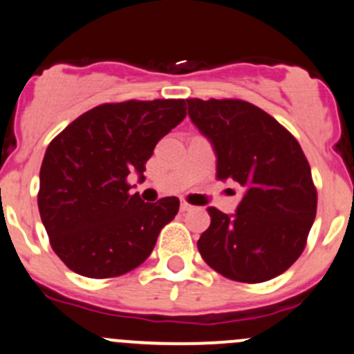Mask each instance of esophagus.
<instances>
[{
    "label": "esophagus",
    "instance_id": "obj_1",
    "mask_svg": "<svg viewBox=\"0 0 354 354\" xmlns=\"http://www.w3.org/2000/svg\"><path fill=\"white\" fill-rule=\"evenodd\" d=\"M192 209V205L190 203H187V202H181V205H180V210L181 212H187V210H190Z\"/></svg>",
    "mask_w": 354,
    "mask_h": 354
}]
</instances>
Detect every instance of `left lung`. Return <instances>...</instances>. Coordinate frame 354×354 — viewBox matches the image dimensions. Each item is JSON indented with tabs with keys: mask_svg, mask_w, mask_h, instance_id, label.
<instances>
[{
	"mask_svg": "<svg viewBox=\"0 0 354 354\" xmlns=\"http://www.w3.org/2000/svg\"><path fill=\"white\" fill-rule=\"evenodd\" d=\"M188 116L216 152V176L245 188L236 212L209 207L197 241L207 266L240 283L288 270L305 248L317 214L310 164L270 114L240 99H187Z\"/></svg>",
	"mask_w": 354,
	"mask_h": 354,
	"instance_id": "obj_1",
	"label": "left lung"
}]
</instances>
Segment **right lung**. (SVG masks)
Returning a JSON list of instances; mask_svg holds the SVG:
<instances>
[{
  "mask_svg": "<svg viewBox=\"0 0 354 354\" xmlns=\"http://www.w3.org/2000/svg\"><path fill=\"white\" fill-rule=\"evenodd\" d=\"M185 99L127 101L87 111L48 145L37 205L56 255L94 279L133 270L180 209L176 197L145 203L127 178L144 181L157 142L187 116Z\"/></svg>",
  "mask_w": 354,
  "mask_h": 354,
  "instance_id": "right-lung-1",
  "label": "right lung"
}]
</instances>
